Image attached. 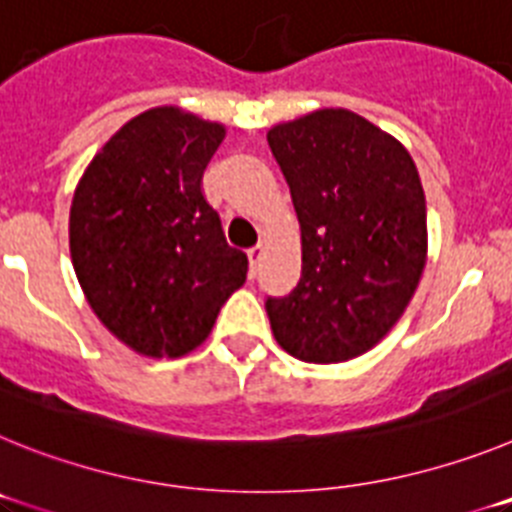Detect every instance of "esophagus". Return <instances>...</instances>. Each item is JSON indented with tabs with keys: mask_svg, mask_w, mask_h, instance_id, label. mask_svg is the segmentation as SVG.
I'll return each mask as SVG.
<instances>
[{
	"mask_svg": "<svg viewBox=\"0 0 512 512\" xmlns=\"http://www.w3.org/2000/svg\"><path fill=\"white\" fill-rule=\"evenodd\" d=\"M261 256H264V246H261V243H256V246L248 248V261H251V271L259 269Z\"/></svg>",
	"mask_w": 512,
	"mask_h": 512,
	"instance_id": "34e87169",
	"label": "esophagus"
}]
</instances>
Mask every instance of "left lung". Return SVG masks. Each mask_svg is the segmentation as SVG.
Segmentation results:
<instances>
[{
    "label": "left lung",
    "instance_id": "left-lung-1",
    "mask_svg": "<svg viewBox=\"0 0 512 512\" xmlns=\"http://www.w3.org/2000/svg\"><path fill=\"white\" fill-rule=\"evenodd\" d=\"M269 148L302 228V274L266 297L279 346L300 361L366 354L408 307L425 266V194L392 135L348 110L271 128Z\"/></svg>",
    "mask_w": 512,
    "mask_h": 512
}]
</instances>
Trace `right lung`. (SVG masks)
I'll list each match as a JSON object with an SVG mask.
<instances>
[{"label":"right lung","instance_id":"right-lung-1","mask_svg":"<svg viewBox=\"0 0 512 512\" xmlns=\"http://www.w3.org/2000/svg\"><path fill=\"white\" fill-rule=\"evenodd\" d=\"M225 128L176 107L122 125L74 192L71 261L89 305L125 346L189 354L246 282L248 256L228 246L202 174Z\"/></svg>","mask_w":512,"mask_h":512}]
</instances>
